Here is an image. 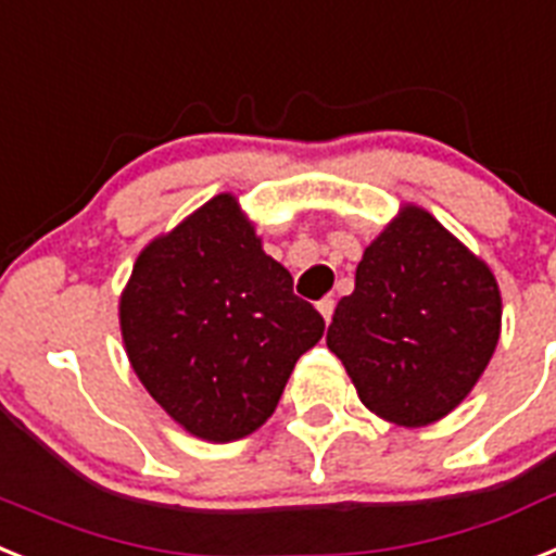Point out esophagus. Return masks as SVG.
Listing matches in <instances>:
<instances>
[{
	"label": "esophagus",
	"instance_id": "esophagus-1",
	"mask_svg": "<svg viewBox=\"0 0 556 556\" xmlns=\"http://www.w3.org/2000/svg\"><path fill=\"white\" fill-rule=\"evenodd\" d=\"M317 312L324 315L326 324H331V315H334V301H331V298H324V301L317 303Z\"/></svg>",
	"mask_w": 556,
	"mask_h": 556
}]
</instances>
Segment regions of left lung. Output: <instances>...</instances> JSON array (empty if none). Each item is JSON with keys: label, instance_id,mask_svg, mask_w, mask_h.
Here are the masks:
<instances>
[{"label": "left lung", "instance_id": "left-lung-1", "mask_svg": "<svg viewBox=\"0 0 556 556\" xmlns=\"http://www.w3.org/2000/svg\"><path fill=\"white\" fill-rule=\"evenodd\" d=\"M490 264L419 205H402L337 303L326 345L371 414L427 427L462 405L501 340Z\"/></svg>", "mask_w": 556, "mask_h": 556}]
</instances>
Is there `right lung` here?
Returning a JSON list of instances; mask_svg holds the SVG:
<instances>
[{
	"instance_id": "add662e5",
	"label": "right lung",
	"mask_w": 556,
	"mask_h": 556,
	"mask_svg": "<svg viewBox=\"0 0 556 556\" xmlns=\"http://www.w3.org/2000/svg\"><path fill=\"white\" fill-rule=\"evenodd\" d=\"M117 315L151 400L213 444L244 439L273 416L295 363L326 329L232 193L142 247Z\"/></svg>"
}]
</instances>
